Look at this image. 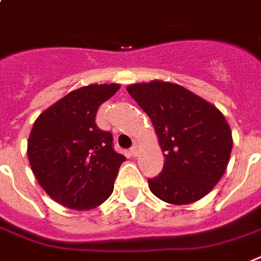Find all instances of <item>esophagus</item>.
Returning <instances> with one entry per match:
<instances>
[{
	"instance_id": "esophagus-1",
	"label": "esophagus",
	"mask_w": 261,
	"mask_h": 261,
	"mask_svg": "<svg viewBox=\"0 0 261 261\" xmlns=\"http://www.w3.org/2000/svg\"><path fill=\"white\" fill-rule=\"evenodd\" d=\"M139 152H141V148H139V145H138V144H134V145H133V148L130 149L131 156L137 157V156H138V154H139Z\"/></svg>"
}]
</instances>
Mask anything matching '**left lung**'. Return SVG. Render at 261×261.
Masks as SVG:
<instances>
[{
    "instance_id": "left-lung-1",
    "label": "left lung",
    "mask_w": 261,
    "mask_h": 261,
    "mask_svg": "<svg viewBox=\"0 0 261 261\" xmlns=\"http://www.w3.org/2000/svg\"><path fill=\"white\" fill-rule=\"evenodd\" d=\"M127 91L150 117L166 156L162 172L148 179L150 192L174 205L206 196L223 176L232 149L223 113L175 83H135Z\"/></svg>"
}]
</instances>
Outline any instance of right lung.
<instances>
[{
  "label": "right lung",
  "instance_id": "right-lung-1",
  "mask_svg": "<svg viewBox=\"0 0 261 261\" xmlns=\"http://www.w3.org/2000/svg\"><path fill=\"white\" fill-rule=\"evenodd\" d=\"M119 87L105 83L71 91L41 113L30 133L27 154L35 178L69 210H91L112 194L126 157L113 149L112 134L95 124V115Z\"/></svg>",
  "mask_w": 261,
  "mask_h": 261
}]
</instances>
